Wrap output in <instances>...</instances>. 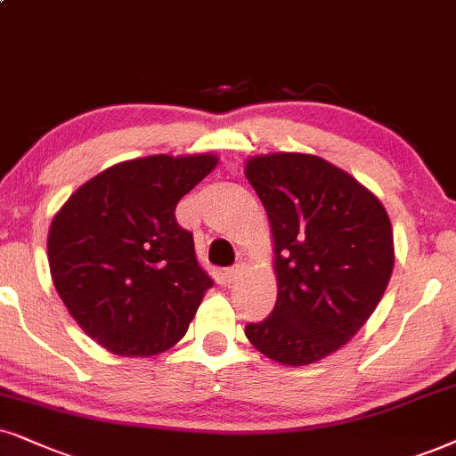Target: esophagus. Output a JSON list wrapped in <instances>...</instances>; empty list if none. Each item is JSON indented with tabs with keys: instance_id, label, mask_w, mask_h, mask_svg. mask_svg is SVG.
Wrapping results in <instances>:
<instances>
[{
	"instance_id": "esophagus-1",
	"label": "esophagus",
	"mask_w": 456,
	"mask_h": 456,
	"mask_svg": "<svg viewBox=\"0 0 456 456\" xmlns=\"http://www.w3.org/2000/svg\"><path fill=\"white\" fill-rule=\"evenodd\" d=\"M240 273H241V265H235V267H229L224 271V278H227V281H235L240 278Z\"/></svg>"
}]
</instances>
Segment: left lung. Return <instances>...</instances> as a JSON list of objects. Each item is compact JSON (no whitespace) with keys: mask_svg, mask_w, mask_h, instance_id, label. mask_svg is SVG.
<instances>
[{"mask_svg":"<svg viewBox=\"0 0 456 456\" xmlns=\"http://www.w3.org/2000/svg\"><path fill=\"white\" fill-rule=\"evenodd\" d=\"M275 244L278 301L246 337L286 366L314 364L366 324L394 271L383 204L347 172L307 153L246 161Z\"/></svg>","mask_w":456,"mask_h":456,"instance_id":"obj_1","label":"left lung"}]
</instances>
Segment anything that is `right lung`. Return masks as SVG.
Here are the masks:
<instances>
[{
  "label": "right lung",
  "instance_id": "right-lung-1",
  "mask_svg": "<svg viewBox=\"0 0 456 456\" xmlns=\"http://www.w3.org/2000/svg\"><path fill=\"white\" fill-rule=\"evenodd\" d=\"M216 155H149L90 178L52 218L48 261L56 292L82 330L126 357L185 337L212 286L176 204Z\"/></svg>",
  "mask_w": 456,
  "mask_h": 456
}]
</instances>
